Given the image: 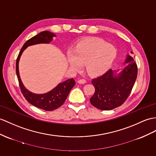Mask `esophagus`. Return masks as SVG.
<instances>
[{
  "label": "esophagus",
  "instance_id": "1",
  "mask_svg": "<svg viewBox=\"0 0 156 156\" xmlns=\"http://www.w3.org/2000/svg\"><path fill=\"white\" fill-rule=\"evenodd\" d=\"M86 82H87V81L84 79H81L78 81V83H79V84H85V83H86Z\"/></svg>",
  "mask_w": 156,
  "mask_h": 156
}]
</instances>
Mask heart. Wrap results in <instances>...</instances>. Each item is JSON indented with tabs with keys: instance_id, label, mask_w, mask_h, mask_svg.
Returning <instances> with one entry per match:
<instances>
[{
	"instance_id": "obj_1",
	"label": "heart",
	"mask_w": 156,
	"mask_h": 156,
	"mask_svg": "<svg viewBox=\"0 0 156 156\" xmlns=\"http://www.w3.org/2000/svg\"><path fill=\"white\" fill-rule=\"evenodd\" d=\"M116 56L111 44L98 38L87 39L77 44L73 51L68 52V62L74 70L85 64L86 71L91 75H100L108 71Z\"/></svg>"
}]
</instances>
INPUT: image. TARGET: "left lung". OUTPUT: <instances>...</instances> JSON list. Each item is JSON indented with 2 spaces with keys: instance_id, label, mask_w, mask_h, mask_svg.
I'll use <instances>...</instances> for the list:
<instances>
[{
  "instance_id": "1",
  "label": "left lung",
  "mask_w": 156,
  "mask_h": 156,
  "mask_svg": "<svg viewBox=\"0 0 156 156\" xmlns=\"http://www.w3.org/2000/svg\"><path fill=\"white\" fill-rule=\"evenodd\" d=\"M128 55L126 63H130L122 71L115 76L110 69L103 75L92 79L95 91L90 98L91 105L102 111H109L122 105L130 94L138 75L137 65Z\"/></svg>"
}]
</instances>
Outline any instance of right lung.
<instances>
[{"label":"right lung","mask_w":156,"mask_h":156,"mask_svg":"<svg viewBox=\"0 0 156 156\" xmlns=\"http://www.w3.org/2000/svg\"><path fill=\"white\" fill-rule=\"evenodd\" d=\"M53 36H55V35L51 32L43 31L26 41L19 52L16 62V72L19 86L26 100L34 107L47 111H54L64 103L71 89L75 85V80L73 78L67 79L65 82L59 83L55 88L47 93L42 94H34L26 89L22 84L20 76H19L18 62L22 51L29 45L40 43H49L52 40Z\"/></svg>","instance_id":"right-lung-1"}]
</instances>
